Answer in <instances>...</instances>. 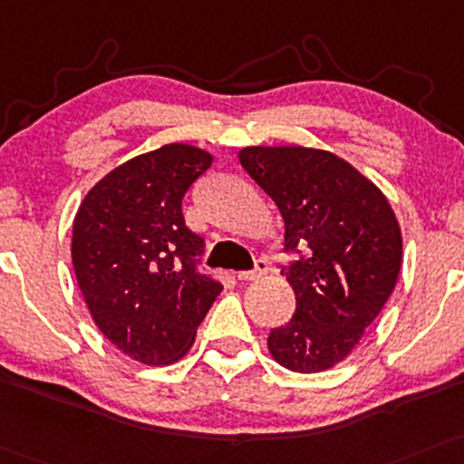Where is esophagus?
<instances>
[{"mask_svg": "<svg viewBox=\"0 0 464 464\" xmlns=\"http://www.w3.org/2000/svg\"><path fill=\"white\" fill-rule=\"evenodd\" d=\"M267 270H270V266H267V261H264V259H256V264H255L253 270L237 272V278H239V281H256V278L264 276Z\"/></svg>", "mask_w": 464, "mask_h": 464, "instance_id": "obj_1", "label": "esophagus"}]
</instances>
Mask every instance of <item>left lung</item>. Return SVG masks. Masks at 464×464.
<instances>
[{
	"label": "left lung",
	"mask_w": 464,
	"mask_h": 464,
	"mask_svg": "<svg viewBox=\"0 0 464 464\" xmlns=\"http://www.w3.org/2000/svg\"><path fill=\"white\" fill-rule=\"evenodd\" d=\"M239 164L285 222L283 266L295 314L272 328L267 350L292 372L331 370L354 350L392 295L401 266L398 218L353 164L306 147H246Z\"/></svg>",
	"instance_id": "obj_1"
}]
</instances>
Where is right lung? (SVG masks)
Here are the masks:
<instances>
[{
	"label": "right lung",
	"instance_id": "obj_1",
	"mask_svg": "<svg viewBox=\"0 0 464 464\" xmlns=\"http://www.w3.org/2000/svg\"><path fill=\"white\" fill-rule=\"evenodd\" d=\"M211 153L166 144L116 166L82 200L71 256L94 324L121 353L170 365L192 348L222 285L198 270L205 242L181 200Z\"/></svg>",
	"mask_w": 464,
	"mask_h": 464
}]
</instances>
